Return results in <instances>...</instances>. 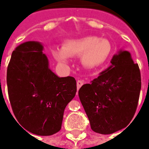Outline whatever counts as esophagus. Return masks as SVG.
<instances>
[{"mask_svg":"<svg viewBox=\"0 0 149 149\" xmlns=\"http://www.w3.org/2000/svg\"><path fill=\"white\" fill-rule=\"evenodd\" d=\"M83 84H84V82L82 81V80H77V90H79L82 86H83Z\"/></svg>","mask_w":149,"mask_h":149,"instance_id":"34e87169","label":"esophagus"}]
</instances>
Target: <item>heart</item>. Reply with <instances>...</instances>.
Returning a JSON list of instances; mask_svg holds the SVG:
<instances>
[{
    "instance_id": "b5f03b06",
    "label": "heart",
    "mask_w": 149,
    "mask_h": 149,
    "mask_svg": "<svg viewBox=\"0 0 149 149\" xmlns=\"http://www.w3.org/2000/svg\"><path fill=\"white\" fill-rule=\"evenodd\" d=\"M111 50V45L108 40L89 36L65 41L62 49L54 47L52 54L63 64H67L70 57L80 56L82 65L92 69L104 63Z\"/></svg>"
}]
</instances>
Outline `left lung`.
<instances>
[{"instance_id":"obj_1","label":"left lung","mask_w":149,"mask_h":149,"mask_svg":"<svg viewBox=\"0 0 149 149\" xmlns=\"http://www.w3.org/2000/svg\"><path fill=\"white\" fill-rule=\"evenodd\" d=\"M111 65L100 76L84 84L79 100L91 129L109 134L127 127L136 111L141 91V73L129 52L120 50Z\"/></svg>"}]
</instances>
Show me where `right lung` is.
Masks as SVG:
<instances>
[{
    "mask_svg": "<svg viewBox=\"0 0 149 149\" xmlns=\"http://www.w3.org/2000/svg\"><path fill=\"white\" fill-rule=\"evenodd\" d=\"M42 50L38 42L18 45L8 64L7 84L18 123L32 134L49 136L60 131L64 110L77 93V82L72 77L56 76Z\"/></svg>",
    "mask_w": 149,
    "mask_h": 149,
    "instance_id": "obj_1",
    "label": "right lung"
}]
</instances>
